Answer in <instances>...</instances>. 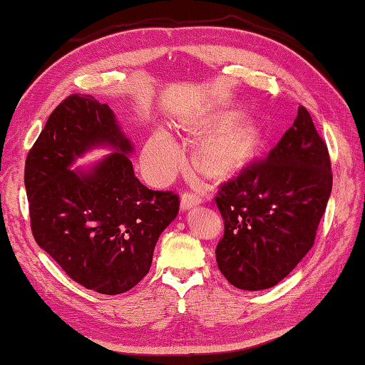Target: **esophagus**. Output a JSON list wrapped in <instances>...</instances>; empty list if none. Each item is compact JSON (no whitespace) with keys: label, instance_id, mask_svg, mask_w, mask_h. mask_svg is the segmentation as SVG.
<instances>
[{"label":"esophagus","instance_id":"obj_1","mask_svg":"<svg viewBox=\"0 0 365 365\" xmlns=\"http://www.w3.org/2000/svg\"><path fill=\"white\" fill-rule=\"evenodd\" d=\"M200 204V197L197 195H195V192H183L182 195V200H180V205L183 210H188V208L191 207H196Z\"/></svg>","mask_w":365,"mask_h":365}]
</instances>
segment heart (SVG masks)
Returning a JSON list of instances; mask_svg holds the SVG:
<instances>
[{
	"mask_svg": "<svg viewBox=\"0 0 365 365\" xmlns=\"http://www.w3.org/2000/svg\"><path fill=\"white\" fill-rule=\"evenodd\" d=\"M230 118H218L200 127V131H210L216 125L229 122ZM257 143L255 131L247 125L227 128L208 138L197 150V161L205 173L212 175H226L242 166L251 157ZM180 160V149L165 131H157L144 149V161L149 173L157 180H165L175 169Z\"/></svg>",
	"mask_w": 365,
	"mask_h": 365,
	"instance_id": "b5f03b06",
	"label": "heart"
}]
</instances>
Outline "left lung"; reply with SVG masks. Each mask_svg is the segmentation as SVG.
<instances>
[{"instance_id":"left-lung-1","label":"left lung","mask_w":365,"mask_h":365,"mask_svg":"<svg viewBox=\"0 0 365 365\" xmlns=\"http://www.w3.org/2000/svg\"><path fill=\"white\" fill-rule=\"evenodd\" d=\"M331 188L327 143L299 106L267 158L220 185L215 202L224 235L215 254L224 277L242 290L281 282L314 246Z\"/></svg>"}]
</instances>
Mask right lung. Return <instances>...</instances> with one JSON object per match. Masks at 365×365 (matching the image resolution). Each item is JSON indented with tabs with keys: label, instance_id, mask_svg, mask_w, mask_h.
I'll use <instances>...</instances> for the list:
<instances>
[{
	"label": "right lung",
	"instance_id": "obj_1",
	"mask_svg": "<svg viewBox=\"0 0 365 365\" xmlns=\"http://www.w3.org/2000/svg\"><path fill=\"white\" fill-rule=\"evenodd\" d=\"M96 145L116 150L88 173L68 169ZM133 150L110 106L92 96L64 98L28 152L25 187L36 243L75 282L125 293L149 273L160 234L180 202L138 180Z\"/></svg>",
	"mask_w": 365,
	"mask_h": 365
}]
</instances>
